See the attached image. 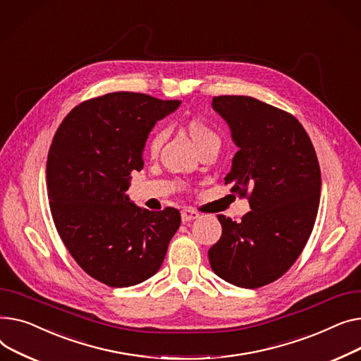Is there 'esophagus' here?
Wrapping results in <instances>:
<instances>
[{
    "mask_svg": "<svg viewBox=\"0 0 361 361\" xmlns=\"http://www.w3.org/2000/svg\"><path fill=\"white\" fill-rule=\"evenodd\" d=\"M180 216H182V221H183V223H188V221H190V220L198 219V217H200V213H198V211H195V209L185 208V209H182Z\"/></svg>",
    "mask_w": 361,
    "mask_h": 361,
    "instance_id": "1",
    "label": "esophagus"
}]
</instances>
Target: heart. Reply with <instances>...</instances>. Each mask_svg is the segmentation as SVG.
<instances>
[{
    "label": "heart",
    "mask_w": 361,
    "mask_h": 361,
    "mask_svg": "<svg viewBox=\"0 0 361 361\" xmlns=\"http://www.w3.org/2000/svg\"><path fill=\"white\" fill-rule=\"evenodd\" d=\"M185 130H186V134L189 135L190 141L194 142V145L198 148V150H201L202 147H205V145H208V144H214V142L220 144L219 135H217L213 130H211L207 123H204V122H201V121H197V119L189 121V122L186 123V126H185ZM164 137H166L164 130L157 128V130L152 134V137L148 138L147 152L150 153L152 156L157 154L159 150L161 148V145H163Z\"/></svg>",
    "instance_id": "heart-1"
}]
</instances>
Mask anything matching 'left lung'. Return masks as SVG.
Masks as SVG:
<instances>
[{
	"label": "left lung",
	"mask_w": 361,
	"mask_h": 361,
	"mask_svg": "<svg viewBox=\"0 0 361 361\" xmlns=\"http://www.w3.org/2000/svg\"><path fill=\"white\" fill-rule=\"evenodd\" d=\"M213 109L239 147L224 178L250 209L236 223L219 214L220 240L209 247L213 271L242 288L284 275L299 258L314 226L321 169L302 123L288 112L249 96H217Z\"/></svg>",
	"instance_id": "left-lung-1"
}]
</instances>
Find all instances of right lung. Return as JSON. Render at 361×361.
<instances>
[{"label":"right lung","mask_w":361,"mask_h":361,"mask_svg":"<svg viewBox=\"0 0 361 361\" xmlns=\"http://www.w3.org/2000/svg\"><path fill=\"white\" fill-rule=\"evenodd\" d=\"M179 100L116 92L82 102L63 118L47 161L58 235L75 262L109 287H130L160 269L180 226L176 208L148 211L125 195L157 121Z\"/></svg>","instance_id":"1"}]
</instances>
